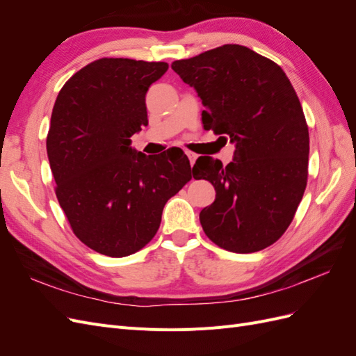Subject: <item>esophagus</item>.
Here are the masks:
<instances>
[{
	"label": "esophagus",
	"instance_id": "1",
	"mask_svg": "<svg viewBox=\"0 0 356 356\" xmlns=\"http://www.w3.org/2000/svg\"><path fill=\"white\" fill-rule=\"evenodd\" d=\"M186 154H187V157H188V160H190V165H191V166L195 165V161H196V159H197V154H195L193 152H188V149L186 152Z\"/></svg>",
	"mask_w": 356,
	"mask_h": 356
}]
</instances>
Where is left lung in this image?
Segmentation results:
<instances>
[{"mask_svg": "<svg viewBox=\"0 0 356 356\" xmlns=\"http://www.w3.org/2000/svg\"><path fill=\"white\" fill-rule=\"evenodd\" d=\"M170 67L197 92L203 127L236 147L227 166L209 156L193 166L217 191L200 211L203 232L232 252L264 250L288 229L307 184L309 131L293 84L277 63L239 44Z\"/></svg>", "mask_w": 356, "mask_h": 356, "instance_id": "8db88e82", "label": "left lung"}]
</instances>
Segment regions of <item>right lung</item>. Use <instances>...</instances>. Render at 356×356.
I'll return each instance as SVG.
<instances>
[{"label": "right lung", "instance_id": "obj_1", "mask_svg": "<svg viewBox=\"0 0 356 356\" xmlns=\"http://www.w3.org/2000/svg\"><path fill=\"white\" fill-rule=\"evenodd\" d=\"M166 62L102 58L75 72L53 106L47 156L56 197L90 250L135 254L154 238L166 202L191 179L181 148L145 156L131 136L148 124L145 95Z\"/></svg>", "mask_w": 356, "mask_h": 356}]
</instances>
